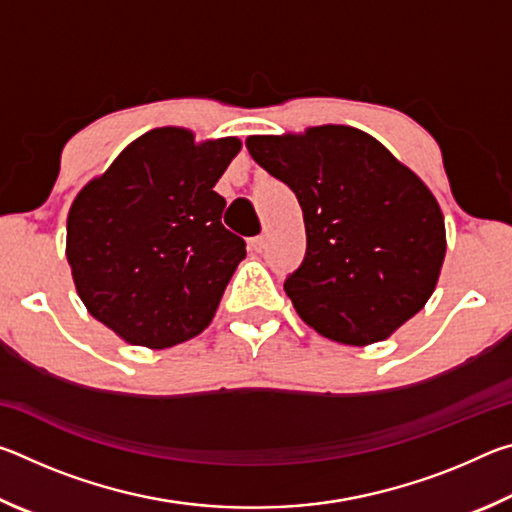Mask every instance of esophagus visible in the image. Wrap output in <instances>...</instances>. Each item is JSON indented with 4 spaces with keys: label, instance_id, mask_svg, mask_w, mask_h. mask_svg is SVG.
<instances>
[{
    "label": "esophagus",
    "instance_id": "esophagus-1",
    "mask_svg": "<svg viewBox=\"0 0 512 512\" xmlns=\"http://www.w3.org/2000/svg\"><path fill=\"white\" fill-rule=\"evenodd\" d=\"M266 248V239L264 237H253L248 241V250L250 253H262V250Z\"/></svg>",
    "mask_w": 512,
    "mask_h": 512
}]
</instances>
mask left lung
Instances as JSON below:
<instances>
[{
    "label": "left lung",
    "mask_w": 512,
    "mask_h": 512,
    "mask_svg": "<svg viewBox=\"0 0 512 512\" xmlns=\"http://www.w3.org/2000/svg\"><path fill=\"white\" fill-rule=\"evenodd\" d=\"M253 160L296 194L307 250L284 291L327 339L384 341L424 307L445 259V219L422 180L350 126L255 135Z\"/></svg>",
    "instance_id": "1"
}]
</instances>
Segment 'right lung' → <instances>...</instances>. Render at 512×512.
Returning <instances> with one entry per match:
<instances>
[{"label":"right lung","mask_w":512,"mask_h":512,"mask_svg":"<svg viewBox=\"0 0 512 512\" xmlns=\"http://www.w3.org/2000/svg\"><path fill=\"white\" fill-rule=\"evenodd\" d=\"M241 144H194L155 128L81 189L67 216V262L90 314L121 339L169 348L210 325L246 241L223 228L214 192Z\"/></svg>","instance_id":"obj_1"}]
</instances>
